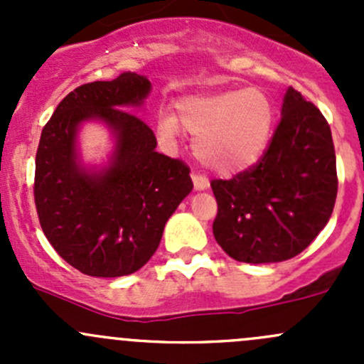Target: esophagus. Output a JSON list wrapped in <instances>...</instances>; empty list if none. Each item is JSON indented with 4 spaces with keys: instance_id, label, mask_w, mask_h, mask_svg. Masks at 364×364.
Instances as JSON below:
<instances>
[{
    "instance_id": "obj_1",
    "label": "esophagus",
    "mask_w": 364,
    "mask_h": 364,
    "mask_svg": "<svg viewBox=\"0 0 364 364\" xmlns=\"http://www.w3.org/2000/svg\"><path fill=\"white\" fill-rule=\"evenodd\" d=\"M192 179H193V186L196 190H205L209 186V179L205 176L199 174V172H192Z\"/></svg>"
}]
</instances>
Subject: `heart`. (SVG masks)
Wrapping results in <instances>:
<instances>
[{"mask_svg":"<svg viewBox=\"0 0 364 364\" xmlns=\"http://www.w3.org/2000/svg\"><path fill=\"white\" fill-rule=\"evenodd\" d=\"M178 117L160 114L156 130L165 141L179 135V124L196 135V155L205 167L232 174L260 159L273 130L274 107L257 87L229 90L176 104Z\"/></svg>","mask_w":364,"mask_h":364,"instance_id":"1","label":"heart"}]
</instances>
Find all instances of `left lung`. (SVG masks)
<instances>
[{
  "label": "left lung",
  "mask_w": 364,
  "mask_h": 364,
  "mask_svg": "<svg viewBox=\"0 0 364 364\" xmlns=\"http://www.w3.org/2000/svg\"><path fill=\"white\" fill-rule=\"evenodd\" d=\"M213 234L240 262H282L301 253L331 218L338 192L331 128L289 87L262 156L232 179H213Z\"/></svg>",
  "instance_id": "left-lung-1"
}]
</instances>
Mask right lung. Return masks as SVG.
<instances>
[{
    "instance_id": "obj_1",
    "label": "right lung",
    "mask_w": 364,
    "mask_h": 364,
    "mask_svg": "<svg viewBox=\"0 0 364 364\" xmlns=\"http://www.w3.org/2000/svg\"><path fill=\"white\" fill-rule=\"evenodd\" d=\"M149 87L132 72L82 84L60 102L40 135L33 185L40 227L54 250L90 277L141 269L193 188L188 165L156 153L151 128L123 109L141 104ZM90 117L105 120L118 137L113 165L100 176L75 161L76 127Z\"/></svg>"
}]
</instances>
